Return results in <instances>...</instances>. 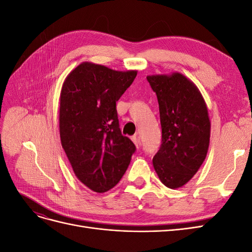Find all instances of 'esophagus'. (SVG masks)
Masks as SVG:
<instances>
[{
    "mask_svg": "<svg viewBox=\"0 0 252 252\" xmlns=\"http://www.w3.org/2000/svg\"><path fill=\"white\" fill-rule=\"evenodd\" d=\"M131 140H132V142L135 144L136 147H140V146H141V141H140V139L138 138V136L133 135L132 138H131Z\"/></svg>",
    "mask_w": 252,
    "mask_h": 252,
    "instance_id": "34e87169",
    "label": "esophagus"
}]
</instances>
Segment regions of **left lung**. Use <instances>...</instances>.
Here are the masks:
<instances>
[{
  "label": "left lung",
  "instance_id": "left-lung-1",
  "mask_svg": "<svg viewBox=\"0 0 252 252\" xmlns=\"http://www.w3.org/2000/svg\"><path fill=\"white\" fill-rule=\"evenodd\" d=\"M155 91L162 127V144L152 158L163 184L182 187L199 170L207 155L210 121L204 98L181 73L148 75Z\"/></svg>",
  "mask_w": 252,
  "mask_h": 252
}]
</instances>
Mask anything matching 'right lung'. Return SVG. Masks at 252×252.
<instances>
[{
    "label": "right lung",
    "mask_w": 252,
    "mask_h": 252,
    "mask_svg": "<svg viewBox=\"0 0 252 252\" xmlns=\"http://www.w3.org/2000/svg\"><path fill=\"white\" fill-rule=\"evenodd\" d=\"M135 77L134 70L85 62L68 74L61 91V143L77 178L98 193L118 184L136 149L122 134L117 112Z\"/></svg>",
    "instance_id": "right-lung-1"
}]
</instances>
